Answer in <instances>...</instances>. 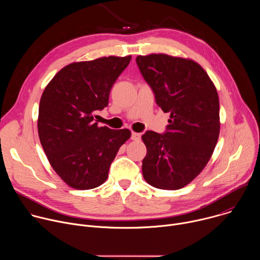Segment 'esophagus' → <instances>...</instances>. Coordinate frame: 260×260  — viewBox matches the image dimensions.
Wrapping results in <instances>:
<instances>
[{"mask_svg": "<svg viewBox=\"0 0 260 260\" xmlns=\"http://www.w3.org/2000/svg\"><path fill=\"white\" fill-rule=\"evenodd\" d=\"M131 139L134 140V141H139V140L141 139V134L133 132V133H132V136H131Z\"/></svg>", "mask_w": 260, "mask_h": 260, "instance_id": "1", "label": "esophagus"}]
</instances>
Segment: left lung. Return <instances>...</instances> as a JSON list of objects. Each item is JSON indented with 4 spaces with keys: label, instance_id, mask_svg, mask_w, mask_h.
I'll list each match as a JSON object with an SVG mask.
<instances>
[{
    "label": "left lung",
    "instance_id": "obj_1",
    "mask_svg": "<svg viewBox=\"0 0 260 260\" xmlns=\"http://www.w3.org/2000/svg\"><path fill=\"white\" fill-rule=\"evenodd\" d=\"M156 104L170 112L164 134L147 131L143 142L144 179L155 188L177 190L206 167L217 144L219 99L205 70L196 61L167 54L136 58Z\"/></svg>",
    "mask_w": 260,
    "mask_h": 260
}]
</instances>
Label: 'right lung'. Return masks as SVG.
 Segmentation results:
<instances>
[{"label":"right lung","mask_w":260,"mask_h":260,"mask_svg":"<svg viewBox=\"0 0 260 260\" xmlns=\"http://www.w3.org/2000/svg\"><path fill=\"white\" fill-rule=\"evenodd\" d=\"M132 56L101 57L62 68L43 91L38 133L55 173L75 189L103 184L131 132L98 126L93 114L108 106L110 90Z\"/></svg>","instance_id":"obj_1"}]
</instances>
